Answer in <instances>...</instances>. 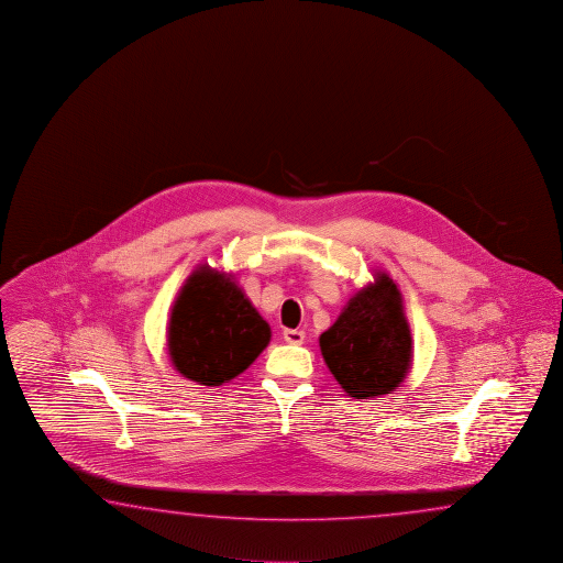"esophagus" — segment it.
Masks as SVG:
<instances>
[{"label": "esophagus", "instance_id": "esophagus-1", "mask_svg": "<svg viewBox=\"0 0 563 563\" xmlns=\"http://www.w3.org/2000/svg\"><path fill=\"white\" fill-rule=\"evenodd\" d=\"M284 340H286L287 344H303V340H306V334L301 332V330H284Z\"/></svg>", "mask_w": 563, "mask_h": 563}]
</instances>
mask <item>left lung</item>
<instances>
[{
    "mask_svg": "<svg viewBox=\"0 0 563 563\" xmlns=\"http://www.w3.org/2000/svg\"><path fill=\"white\" fill-rule=\"evenodd\" d=\"M323 360L354 398L390 395L410 366V330L400 291L386 274L350 299L346 310L320 335Z\"/></svg>",
    "mask_w": 563,
    "mask_h": 563,
    "instance_id": "8db88e82",
    "label": "left lung"
}]
</instances>
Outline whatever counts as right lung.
<instances>
[{
  "mask_svg": "<svg viewBox=\"0 0 563 563\" xmlns=\"http://www.w3.org/2000/svg\"><path fill=\"white\" fill-rule=\"evenodd\" d=\"M269 335V325L240 287L203 267L189 277L175 301L168 352L183 376L219 386L245 371Z\"/></svg>",
  "mask_w": 563,
  "mask_h": 563,
  "instance_id": "1",
  "label": "right lung"
}]
</instances>
